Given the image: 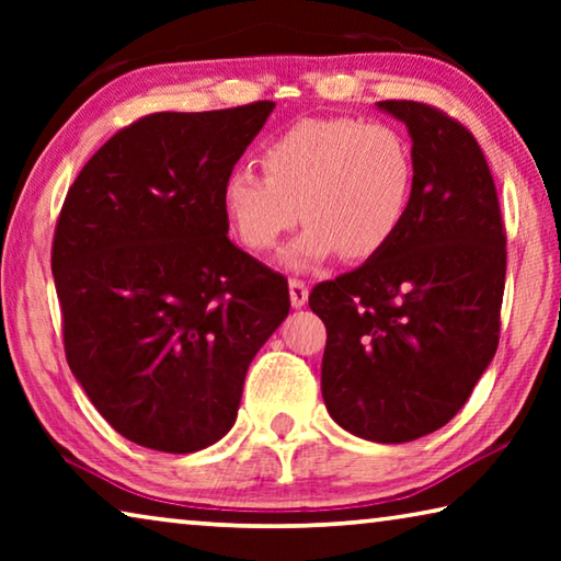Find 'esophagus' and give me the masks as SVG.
<instances>
[{"label": "esophagus", "mask_w": 561, "mask_h": 561, "mask_svg": "<svg viewBox=\"0 0 561 561\" xmlns=\"http://www.w3.org/2000/svg\"><path fill=\"white\" fill-rule=\"evenodd\" d=\"M289 299H291V307H304V304H307V299H309V287H307V282L304 279H289Z\"/></svg>", "instance_id": "34e87169"}]
</instances>
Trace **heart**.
<instances>
[{
	"instance_id": "b5f03b06",
	"label": "heart",
	"mask_w": 561,
	"mask_h": 561,
	"mask_svg": "<svg viewBox=\"0 0 561 561\" xmlns=\"http://www.w3.org/2000/svg\"><path fill=\"white\" fill-rule=\"evenodd\" d=\"M262 168L225 175L222 210L252 252L274 250L301 215L307 227L284 257L294 270L336 252L348 262L378 257L411 210V146L386 123L299 121L264 146Z\"/></svg>"
}]
</instances>
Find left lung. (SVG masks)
Returning a JSON list of instances; mask_svg holds the SVG:
<instances>
[{"instance_id": "obj_1", "label": "left lung", "mask_w": 561, "mask_h": 561, "mask_svg": "<svg viewBox=\"0 0 561 561\" xmlns=\"http://www.w3.org/2000/svg\"><path fill=\"white\" fill-rule=\"evenodd\" d=\"M413 138V201L396 240L321 282V396L341 428L408 443L443 428L495 356L507 237L472 133L421 101H381Z\"/></svg>"}]
</instances>
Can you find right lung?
Returning a JSON list of instances; mask_svg holds the SVG:
<instances>
[{
    "instance_id": "obj_1",
    "label": "right lung",
    "mask_w": 561,
    "mask_h": 561,
    "mask_svg": "<svg viewBox=\"0 0 561 561\" xmlns=\"http://www.w3.org/2000/svg\"><path fill=\"white\" fill-rule=\"evenodd\" d=\"M272 108L150 113L66 193L51 244L66 360L144 448L220 440L254 354L289 314L287 277L230 242L222 210V180Z\"/></svg>"
}]
</instances>
